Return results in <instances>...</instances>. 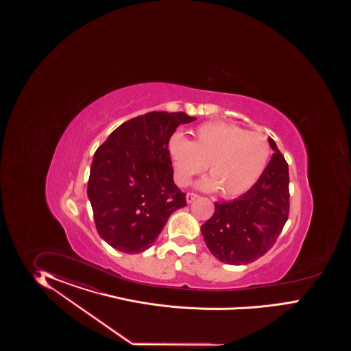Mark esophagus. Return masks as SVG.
<instances>
[{
	"label": "esophagus",
	"instance_id": "34e87169",
	"mask_svg": "<svg viewBox=\"0 0 351 351\" xmlns=\"http://www.w3.org/2000/svg\"><path fill=\"white\" fill-rule=\"evenodd\" d=\"M198 197H199V195L195 194V193H188V194H186V201H188V203L194 202Z\"/></svg>",
	"mask_w": 351,
	"mask_h": 351
}]
</instances>
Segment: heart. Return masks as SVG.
Returning a JSON list of instances; mask_svg holds the SVG:
<instances>
[{
    "label": "heart",
    "mask_w": 351,
    "mask_h": 351,
    "mask_svg": "<svg viewBox=\"0 0 351 351\" xmlns=\"http://www.w3.org/2000/svg\"><path fill=\"white\" fill-rule=\"evenodd\" d=\"M170 148L179 185L185 186L208 166L211 178L203 179L199 188L219 189L223 198H235L250 191L264 173L271 153L265 135L226 122L201 125L191 141L175 135Z\"/></svg>",
    "instance_id": "b5f03b06"
}]
</instances>
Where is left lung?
Wrapping results in <instances>:
<instances>
[{
	"mask_svg": "<svg viewBox=\"0 0 351 351\" xmlns=\"http://www.w3.org/2000/svg\"><path fill=\"white\" fill-rule=\"evenodd\" d=\"M276 153L255 185L232 202L215 203V213L203 223L204 242L217 260L230 265L254 263L274 245L289 215L287 160Z\"/></svg>",
	"mask_w": 351,
	"mask_h": 351,
	"instance_id": "left-lung-1",
	"label": "left lung"
}]
</instances>
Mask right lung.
<instances>
[{"label": "right lung", "instance_id": "1", "mask_svg": "<svg viewBox=\"0 0 351 351\" xmlns=\"http://www.w3.org/2000/svg\"><path fill=\"white\" fill-rule=\"evenodd\" d=\"M184 112H149L116 128L96 149L87 195L99 235L121 252L140 254L160 235L171 213L186 206L173 184L169 143Z\"/></svg>", "mask_w": 351, "mask_h": 351}]
</instances>
